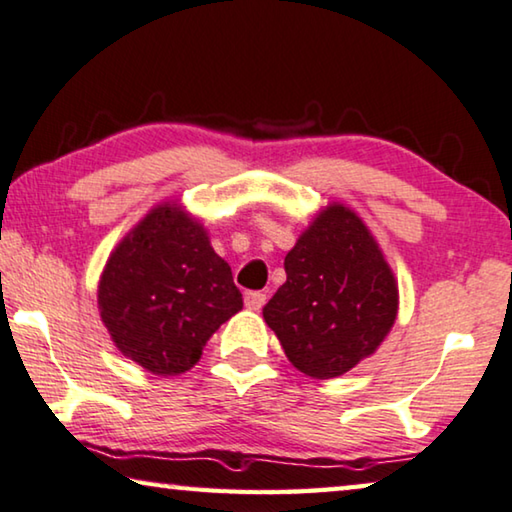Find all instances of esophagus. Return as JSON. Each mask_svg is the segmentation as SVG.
Listing matches in <instances>:
<instances>
[{
  "label": "esophagus",
  "instance_id": "obj_1",
  "mask_svg": "<svg viewBox=\"0 0 512 512\" xmlns=\"http://www.w3.org/2000/svg\"><path fill=\"white\" fill-rule=\"evenodd\" d=\"M265 304V295L258 293V290H254V293H247L245 295V306L249 311H261Z\"/></svg>",
  "mask_w": 512,
  "mask_h": 512
}]
</instances>
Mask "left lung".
<instances>
[{"mask_svg": "<svg viewBox=\"0 0 512 512\" xmlns=\"http://www.w3.org/2000/svg\"><path fill=\"white\" fill-rule=\"evenodd\" d=\"M283 267L263 318L297 371L332 380L380 348L398 316V281L355 210L327 203Z\"/></svg>", "mask_w": 512, "mask_h": 512, "instance_id": "obj_1", "label": "left lung"}]
</instances>
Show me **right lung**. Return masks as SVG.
Listing matches in <instances>:
<instances>
[{"label": "right lung", "instance_id": "1", "mask_svg": "<svg viewBox=\"0 0 512 512\" xmlns=\"http://www.w3.org/2000/svg\"><path fill=\"white\" fill-rule=\"evenodd\" d=\"M98 309L123 357L153 375H180L242 309L229 263L178 201L157 203L109 254Z\"/></svg>", "mask_w": 512, "mask_h": 512}]
</instances>
